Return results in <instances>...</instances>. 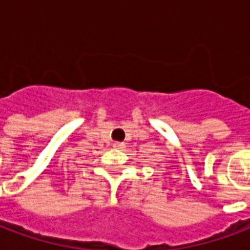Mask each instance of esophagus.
Wrapping results in <instances>:
<instances>
[{
	"instance_id": "1",
	"label": "esophagus",
	"mask_w": 250,
	"mask_h": 250,
	"mask_svg": "<svg viewBox=\"0 0 250 250\" xmlns=\"http://www.w3.org/2000/svg\"><path fill=\"white\" fill-rule=\"evenodd\" d=\"M114 147L115 148H125V143L123 142H115Z\"/></svg>"
}]
</instances>
